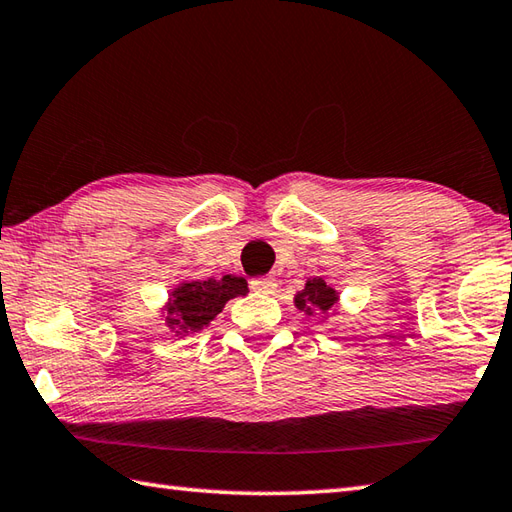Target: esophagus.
I'll use <instances>...</instances> for the list:
<instances>
[{
  "mask_svg": "<svg viewBox=\"0 0 512 512\" xmlns=\"http://www.w3.org/2000/svg\"><path fill=\"white\" fill-rule=\"evenodd\" d=\"M249 285H252L254 292H263V294H272V292H276V287H278L274 278H263V276L254 278V281Z\"/></svg>",
  "mask_w": 512,
  "mask_h": 512,
  "instance_id": "esophagus-1",
  "label": "esophagus"
}]
</instances>
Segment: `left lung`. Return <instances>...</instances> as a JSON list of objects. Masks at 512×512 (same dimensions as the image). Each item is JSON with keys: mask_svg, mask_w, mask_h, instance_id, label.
I'll return each mask as SVG.
<instances>
[{"mask_svg": "<svg viewBox=\"0 0 512 512\" xmlns=\"http://www.w3.org/2000/svg\"><path fill=\"white\" fill-rule=\"evenodd\" d=\"M339 303V289L327 285L323 278H307L301 292L294 294V305L305 316H316L318 321H325L327 316L336 312Z\"/></svg>", "mask_w": 512, "mask_h": 512, "instance_id": "left-lung-1", "label": "left lung"}]
</instances>
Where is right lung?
I'll list each match as a JSON object with an SVG mask.
<instances>
[{"instance_id": "add662e5", "label": "right lung", "mask_w": 512, "mask_h": 512, "mask_svg": "<svg viewBox=\"0 0 512 512\" xmlns=\"http://www.w3.org/2000/svg\"><path fill=\"white\" fill-rule=\"evenodd\" d=\"M247 292L245 278L234 274L207 281H182L169 292L167 303L160 307V316L176 336H187L205 330L223 312L227 301Z\"/></svg>"}]
</instances>
